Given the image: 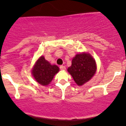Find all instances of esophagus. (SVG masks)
I'll use <instances>...</instances> for the list:
<instances>
[{"label": "esophagus", "mask_w": 126, "mask_h": 126, "mask_svg": "<svg viewBox=\"0 0 126 126\" xmlns=\"http://www.w3.org/2000/svg\"><path fill=\"white\" fill-rule=\"evenodd\" d=\"M60 69L61 70H65L66 67L62 65V66H60Z\"/></svg>", "instance_id": "esophagus-1"}]
</instances>
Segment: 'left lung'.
Returning a JSON list of instances; mask_svg holds the SVG:
<instances>
[{
  "label": "left lung",
  "instance_id": "obj_1",
  "mask_svg": "<svg viewBox=\"0 0 126 126\" xmlns=\"http://www.w3.org/2000/svg\"><path fill=\"white\" fill-rule=\"evenodd\" d=\"M96 71V62L91 55L85 53L76 55L72 59L71 66L68 69L76 83L79 86L90 80Z\"/></svg>",
  "mask_w": 126,
  "mask_h": 126
}]
</instances>
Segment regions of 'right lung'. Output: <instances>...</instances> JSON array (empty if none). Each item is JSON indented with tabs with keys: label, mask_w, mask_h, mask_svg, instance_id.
<instances>
[{
	"label": "right lung",
	"mask_w": 126,
	"mask_h": 126,
	"mask_svg": "<svg viewBox=\"0 0 126 126\" xmlns=\"http://www.w3.org/2000/svg\"><path fill=\"white\" fill-rule=\"evenodd\" d=\"M58 71L59 68L57 66L51 65L44 57H41L34 66L32 74L39 83L42 85H47Z\"/></svg>",
	"instance_id": "1"
}]
</instances>
